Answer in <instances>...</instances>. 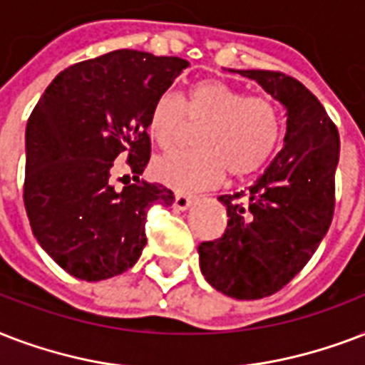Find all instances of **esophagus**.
<instances>
[{
	"label": "esophagus",
	"instance_id": "esophagus-1",
	"mask_svg": "<svg viewBox=\"0 0 365 365\" xmlns=\"http://www.w3.org/2000/svg\"><path fill=\"white\" fill-rule=\"evenodd\" d=\"M192 202H194V197L188 196V194H175L173 207L177 209V211H185V209L190 207Z\"/></svg>",
	"mask_w": 365,
	"mask_h": 365
}]
</instances>
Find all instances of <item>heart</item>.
Here are the masks:
<instances>
[{
	"instance_id": "heart-1",
	"label": "heart",
	"mask_w": 365,
	"mask_h": 365,
	"mask_svg": "<svg viewBox=\"0 0 365 365\" xmlns=\"http://www.w3.org/2000/svg\"><path fill=\"white\" fill-rule=\"evenodd\" d=\"M202 125L194 143L197 148L175 152L154 163V175L177 190H200L222 175L244 179L261 171L278 150L282 115L272 98L245 97L227 81L207 78L192 83L182 98L165 91L152 103L148 133L169 150L179 143L186 125Z\"/></svg>"
}]
</instances>
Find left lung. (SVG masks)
I'll return each instance as SVG.
<instances>
[{"instance_id":"obj_1","label":"left lung","mask_w":365,"mask_h":365,"mask_svg":"<svg viewBox=\"0 0 365 365\" xmlns=\"http://www.w3.org/2000/svg\"><path fill=\"white\" fill-rule=\"evenodd\" d=\"M255 80L285 108L284 148L247 192L225 194L227 230L197 245L209 284L234 299H262L295 278L331 225L339 131L320 101L295 78L230 70Z\"/></svg>"}]
</instances>
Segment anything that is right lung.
<instances>
[{"label":"right lung","mask_w":365,"mask_h":365,"mask_svg":"<svg viewBox=\"0 0 365 365\" xmlns=\"http://www.w3.org/2000/svg\"><path fill=\"white\" fill-rule=\"evenodd\" d=\"M188 66L133 49L78 62L51 81L26 125L24 207L32 232L68 274L112 278L138 261L152 205L173 192L138 179L150 160L152 103ZM128 154L133 185L118 192L113 160Z\"/></svg>","instance_id":"1"}]
</instances>
